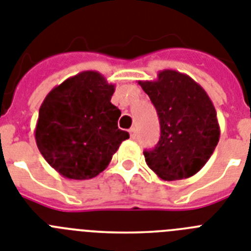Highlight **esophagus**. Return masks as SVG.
<instances>
[{
  "label": "esophagus",
  "instance_id": "esophagus-1",
  "mask_svg": "<svg viewBox=\"0 0 251 251\" xmlns=\"http://www.w3.org/2000/svg\"><path fill=\"white\" fill-rule=\"evenodd\" d=\"M129 132H130V138L135 139V136H136V129H135V127H131V129L129 130Z\"/></svg>",
  "mask_w": 251,
  "mask_h": 251
}]
</instances>
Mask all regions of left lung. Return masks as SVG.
<instances>
[{
	"label": "left lung",
	"instance_id": "obj_1",
	"mask_svg": "<svg viewBox=\"0 0 251 251\" xmlns=\"http://www.w3.org/2000/svg\"><path fill=\"white\" fill-rule=\"evenodd\" d=\"M155 107L161 138L145 151L147 165L158 177L176 181L199 172L220 140L217 112L207 92L186 74L158 73L153 81H139Z\"/></svg>",
	"mask_w": 251,
	"mask_h": 251
}]
</instances>
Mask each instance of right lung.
<instances>
[{"mask_svg": "<svg viewBox=\"0 0 251 251\" xmlns=\"http://www.w3.org/2000/svg\"><path fill=\"white\" fill-rule=\"evenodd\" d=\"M115 85L97 71H83L44 98L35 126L37 147L64 177L88 180L104 171L129 132L117 126L111 103Z\"/></svg>", "mask_w": 251, "mask_h": 251, "instance_id": "right-lung-1", "label": "right lung"}]
</instances>
